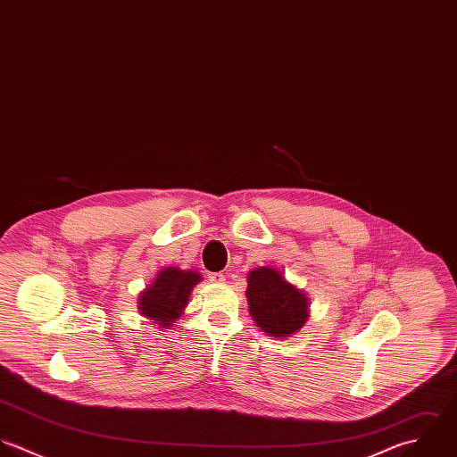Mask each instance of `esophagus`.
<instances>
[{"label": "esophagus", "instance_id": "34e87169", "mask_svg": "<svg viewBox=\"0 0 457 457\" xmlns=\"http://www.w3.org/2000/svg\"><path fill=\"white\" fill-rule=\"evenodd\" d=\"M207 278H209L211 282H214V284H221V282H225V275H223V273H209V275H207Z\"/></svg>", "mask_w": 457, "mask_h": 457}]
</instances>
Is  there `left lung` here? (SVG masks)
Returning <instances> with one entry per match:
<instances>
[{
    "mask_svg": "<svg viewBox=\"0 0 457 457\" xmlns=\"http://www.w3.org/2000/svg\"><path fill=\"white\" fill-rule=\"evenodd\" d=\"M250 315L271 337H289L308 317L306 298L273 268H257L248 275Z\"/></svg>",
    "mask_w": 457,
    "mask_h": 457,
    "instance_id": "8db88e82",
    "label": "left lung"
}]
</instances>
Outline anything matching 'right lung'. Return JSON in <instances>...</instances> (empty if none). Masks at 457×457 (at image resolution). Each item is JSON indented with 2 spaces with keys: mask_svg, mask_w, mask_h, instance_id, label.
I'll list each match as a JSON object with an SVG mask.
<instances>
[{
  "mask_svg": "<svg viewBox=\"0 0 457 457\" xmlns=\"http://www.w3.org/2000/svg\"><path fill=\"white\" fill-rule=\"evenodd\" d=\"M198 282L200 275L195 271H182L179 268L159 271L153 286L140 296L142 313L151 320H157L159 326H170L180 317L191 289Z\"/></svg>",
  "mask_w": 457,
  "mask_h": 457,
  "instance_id": "1",
  "label": "right lung"
}]
</instances>
